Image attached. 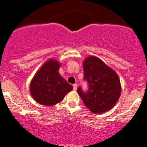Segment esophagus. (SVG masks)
<instances>
[{"label":"esophagus","mask_w":147,"mask_h":147,"mask_svg":"<svg viewBox=\"0 0 147 147\" xmlns=\"http://www.w3.org/2000/svg\"><path fill=\"white\" fill-rule=\"evenodd\" d=\"M77 86H78V85H77L76 83H75V84H74L73 85V89H74V90H77Z\"/></svg>","instance_id":"34e87169"}]
</instances>
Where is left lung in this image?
Returning <instances> with one entry per match:
<instances>
[{
    "label": "left lung",
    "instance_id": "8db88e82",
    "mask_svg": "<svg viewBox=\"0 0 147 147\" xmlns=\"http://www.w3.org/2000/svg\"><path fill=\"white\" fill-rule=\"evenodd\" d=\"M83 80L88 89L81 86L77 92L85 106L92 113H102L116 104L121 94V85L117 74L98 57L90 56L83 62Z\"/></svg>",
    "mask_w": 147,
    "mask_h": 147
}]
</instances>
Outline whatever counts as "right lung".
<instances>
[{
    "mask_svg": "<svg viewBox=\"0 0 147 147\" xmlns=\"http://www.w3.org/2000/svg\"><path fill=\"white\" fill-rule=\"evenodd\" d=\"M60 65L49 60L34 75L30 83V93L36 101L44 105H53L63 100L73 87L59 74Z\"/></svg>",
    "mask_w": 147,
    "mask_h": 147,
    "instance_id": "1",
    "label": "right lung"
}]
</instances>
